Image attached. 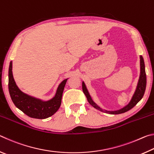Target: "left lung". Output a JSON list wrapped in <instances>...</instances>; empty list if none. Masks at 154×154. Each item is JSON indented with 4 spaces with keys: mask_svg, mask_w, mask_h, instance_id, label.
Here are the masks:
<instances>
[{
    "mask_svg": "<svg viewBox=\"0 0 154 154\" xmlns=\"http://www.w3.org/2000/svg\"><path fill=\"white\" fill-rule=\"evenodd\" d=\"M140 77L139 82L137 83V86L136 88V90H135L134 94L132 96L131 100L130 101V103L128 104L126 106H125L121 109H119V110L117 111H104L103 109H101L100 106H98L94 102L93 100L91 98L89 92L87 90V88L85 86V83L82 82V89L83 92L85 94V96L88 99V101L89 102L91 105L94 107L96 108L98 110L100 111H104L105 113H107L109 114H120L129 111L132 108H133L134 106L137 105V104L139 102V101L141 100L143 95L145 94V88H146V83H147V77H146V73H145V63H144V60L142 56H140Z\"/></svg>",
    "mask_w": 154,
    "mask_h": 154,
    "instance_id": "obj_1",
    "label": "left lung"
}]
</instances>
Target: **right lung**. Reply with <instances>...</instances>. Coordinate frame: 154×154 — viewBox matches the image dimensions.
<instances>
[{"label":"right lung","instance_id":"1","mask_svg":"<svg viewBox=\"0 0 154 154\" xmlns=\"http://www.w3.org/2000/svg\"><path fill=\"white\" fill-rule=\"evenodd\" d=\"M66 79L60 83L54 98L44 101L22 92L17 86L12 72V61L9 68V91L11 100L16 107L28 116L36 119H45L56 113L61 105L62 96Z\"/></svg>","mask_w":154,"mask_h":154}]
</instances>
